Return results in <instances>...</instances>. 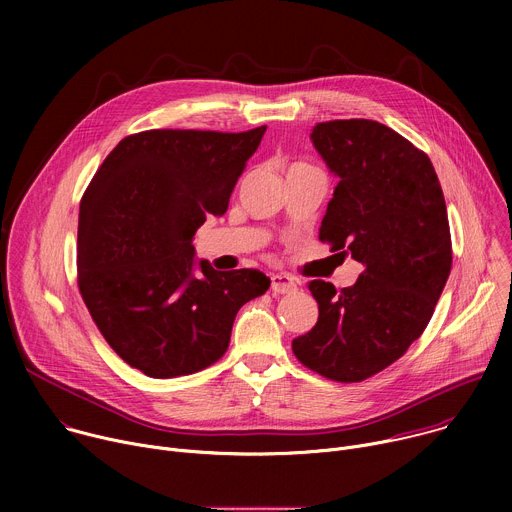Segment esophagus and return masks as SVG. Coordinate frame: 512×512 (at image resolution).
Instances as JSON below:
<instances>
[{"label":"esophagus","instance_id":"esophagus-1","mask_svg":"<svg viewBox=\"0 0 512 512\" xmlns=\"http://www.w3.org/2000/svg\"><path fill=\"white\" fill-rule=\"evenodd\" d=\"M296 289H298V285L289 275H283V273H273L271 275V291H273V294H294Z\"/></svg>","mask_w":512,"mask_h":512}]
</instances>
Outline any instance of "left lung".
Returning a JSON list of instances; mask_svg holds the SVG:
<instances>
[{"label": "left lung", "instance_id": "obj_1", "mask_svg": "<svg viewBox=\"0 0 512 512\" xmlns=\"http://www.w3.org/2000/svg\"><path fill=\"white\" fill-rule=\"evenodd\" d=\"M310 139L338 178L320 241L364 271L340 291L310 281L320 316L291 348L318 375L358 383L401 358L431 320L452 269L448 210L429 158L391 127L326 121Z\"/></svg>", "mask_w": 512, "mask_h": 512}]
</instances>
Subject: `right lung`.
Listing matches in <instances>:
<instances>
[{"label":"right lung","instance_id":"obj_1","mask_svg":"<svg viewBox=\"0 0 512 512\" xmlns=\"http://www.w3.org/2000/svg\"><path fill=\"white\" fill-rule=\"evenodd\" d=\"M265 129L129 135L81 200V296L109 346L143 375L210 367L227 352L241 306L271 283L257 269L216 271L192 245L210 214L227 212Z\"/></svg>","mask_w":512,"mask_h":512}]
</instances>
